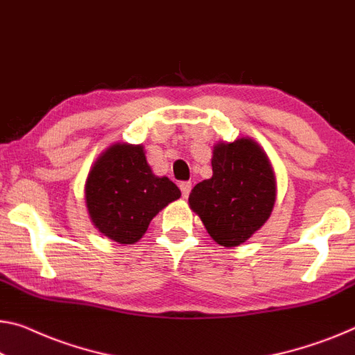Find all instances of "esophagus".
<instances>
[{"label":"esophagus","instance_id":"1","mask_svg":"<svg viewBox=\"0 0 355 355\" xmlns=\"http://www.w3.org/2000/svg\"><path fill=\"white\" fill-rule=\"evenodd\" d=\"M180 189H182L183 198H188L189 193H191V182H182L180 183Z\"/></svg>","mask_w":355,"mask_h":355}]
</instances>
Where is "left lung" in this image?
<instances>
[{"label": "left lung", "mask_w": 355, "mask_h": 355, "mask_svg": "<svg viewBox=\"0 0 355 355\" xmlns=\"http://www.w3.org/2000/svg\"><path fill=\"white\" fill-rule=\"evenodd\" d=\"M214 175L196 184L189 207L216 244L237 247L266 223L276 202V175L263 148L244 137L218 141L211 156Z\"/></svg>", "instance_id": "left-lung-1"}]
</instances>
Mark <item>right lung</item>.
<instances>
[{
    "instance_id": "right-lung-1",
    "label": "right lung",
    "mask_w": 355,
    "mask_h": 355,
    "mask_svg": "<svg viewBox=\"0 0 355 355\" xmlns=\"http://www.w3.org/2000/svg\"><path fill=\"white\" fill-rule=\"evenodd\" d=\"M92 223L119 244H135L151 220L182 193L167 177H156L141 145L114 144L97 157L86 180Z\"/></svg>"
}]
</instances>
